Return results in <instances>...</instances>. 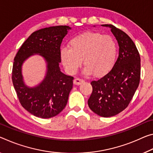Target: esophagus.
Wrapping results in <instances>:
<instances>
[{"instance_id":"1","label":"esophagus","mask_w":153,"mask_h":153,"mask_svg":"<svg viewBox=\"0 0 153 153\" xmlns=\"http://www.w3.org/2000/svg\"><path fill=\"white\" fill-rule=\"evenodd\" d=\"M84 81L83 79H81L79 78H76L74 80V84H76V85H80L82 83H83Z\"/></svg>"}]
</instances>
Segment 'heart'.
Masks as SVG:
<instances>
[{"instance_id":"1","label":"heart","mask_w":153,"mask_h":153,"mask_svg":"<svg viewBox=\"0 0 153 153\" xmlns=\"http://www.w3.org/2000/svg\"><path fill=\"white\" fill-rule=\"evenodd\" d=\"M116 53L117 45L111 36L86 32L73 37L69 48L64 47L60 50V57L69 73L76 72L83 59L84 74L100 76L113 66Z\"/></svg>"}]
</instances>
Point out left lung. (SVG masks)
<instances>
[{"label": "left lung", "instance_id": "1", "mask_svg": "<svg viewBox=\"0 0 153 153\" xmlns=\"http://www.w3.org/2000/svg\"><path fill=\"white\" fill-rule=\"evenodd\" d=\"M109 27L119 46V54L112 69L98 80L92 81L93 92L88 100L91 110L102 117H111L129 105L139 86L140 56L131 39L111 24Z\"/></svg>", "mask_w": 153, "mask_h": 153}]
</instances>
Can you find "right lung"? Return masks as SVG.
I'll return each mask as SVG.
<instances>
[{"label":"right lung","instance_id":"add662e5","mask_svg":"<svg viewBox=\"0 0 153 153\" xmlns=\"http://www.w3.org/2000/svg\"><path fill=\"white\" fill-rule=\"evenodd\" d=\"M71 28L55 26L44 28L29 36L14 58L12 82L22 107L31 114L50 118L65 108L74 77L60 71V45ZM39 54L46 62V74L40 84L29 87L24 83L21 67L31 55Z\"/></svg>","mask_w":153,"mask_h":153}]
</instances>
